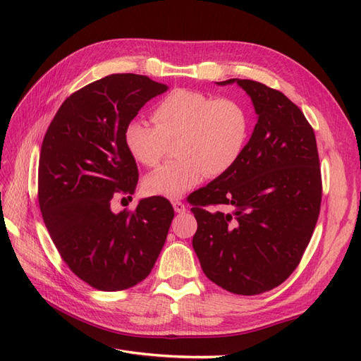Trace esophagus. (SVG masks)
<instances>
[{
	"mask_svg": "<svg viewBox=\"0 0 361 361\" xmlns=\"http://www.w3.org/2000/svg\"><path fill=\"white\" fill-rule=\"evenodd\" d=\"M173 207H174V211H176L178 214H185L187 212V206H185L182 202H179V200H174L173 202Z\"/></svg>",
	"mask_w": 361,
	"mask_h": 361,
	"instance_id": "1",
	"label": "esophagus"
}]
</instances>
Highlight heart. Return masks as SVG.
I'll return each instance as SVG.
<instances>
[{"label": "heart", "mask_w": 361, "mask_h": 361, "mask_svg": "<svg viewBox=\"0 0 361 361\" xmlns=\"http://www.w3.org/2000/svg\"><path fill=\"white\" fill-rule=\"evenodd\" d=\"M152 120H129L123 129L125 146L140 164L157 167L167 143L176 141L171 161L145 179V191L179 199L204 176L218 178L231 170L250 135V116L238 101L215 99L197 90L178 89L154 106Z\"/></svg>", "instance_id": "obj_1"}]
</instances>
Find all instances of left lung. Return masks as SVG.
Here are the masks:
<instances>
[{
	"instance_id": "left-lung-1",
	"label": "left lung",
	"mask_w": 361,
	"mask_h": 361,
	"mask_svg": "<svg viewBox=\"0 0 361 361\" xmlns=\"http://www.w3.org/2000/svg\"><path fill=\"white\" fill-rule=\"evenodd\" d=\"M251 97L257 123L241 158L192 192V247L206 277L238 295L277 288L298 267L318 221L322 182L313 128L279 90L227 80ZM228 204L224 214L211 205Z\"/></svg>"
}]
</instances>
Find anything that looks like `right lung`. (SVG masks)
Returning <instances> with one entry per match:
<instances>
[{"label": "right lung", "mask_w": 361, "mask_h": 361, "mask_svg": "<svg viewBox=\"0 0 361 361\" xmlns=\"http://www.w3.org/2000/svg\"><path fill=\"white\" fill-rule=\"evenodd\" d=\"M169 87L149 76L113 73L71 94L43 138L39 206L54 245L90 286L123 290L154 268L174 216L159 195L135 211H111L114 192L134 194L138 169L123 129Z\"/></svg>", "instance_id": "add662e5"}]
</instances>
